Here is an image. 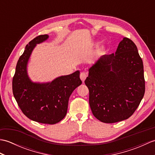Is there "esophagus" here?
I'll use <instances>...</instances> for the list:
<instances>
[{
	"instance_id": "34e87169",
	"label": "esophagus",
	"mask_w": 155,
	"mask_h": 155,
	"mask_svg": "<svg viewBox=\"0 0 155 155\" xmlns=\"http://www.w3.org/2000/svg\"><path fill=\"white\" fill-rule=\"evenodd\" d=\"M87 77V74L86 73V72H82L81 74H80V78H81V79L82 80V81H83V82H84L85 81Z\"/></svg>"
}]
</instances>
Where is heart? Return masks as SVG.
Instances as JSON below:
<instances>
[{
  "label": "heart",
  "instance_id": "b5f03b06",
  "mask_svg": "<svg viewBox=\"0 0 155 155\" xmlns=\"http://www.w3.org/2000/svg\"><path fill=\"white\" fill-rule=\"evenodd\" d=\"M97 44H98L97 42V43H95V45H97ZM106 52H107V47L104 45H101L98 49V54H104L106 53Z\"/></svg>",
  "mask_w": 155,
  "mask_h": 155
}]
</instances>
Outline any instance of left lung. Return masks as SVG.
I'll list each match as a JSON object with an SVG mask.
<instances>
[{
  "mask_svg": "<svg viewBox=\"0 0 155 155\" xmlns=\"http://www.w3.org/2000/svg\"><path fill=\"white\" fill-rule=\"evenodd\" d=\"M84 83L98 120L114 123L129 118L145 91L143 63L135 44L123 38L114 54L102 56L88 69Z\"/></svg>",
  "mask_w": 155,
  "mask_h": 155,
  "instance_id": "obj_1",
  "label": "left lung"
}]
</instances>
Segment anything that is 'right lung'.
<instances>
[{"instance_id":"1","label":"right lung","mask_w":155,"mask_h":155,"mask_svg":"<svg viewBox=\"0 0 155 155\" xmlns=\"http://www.w3.org/2000/svg\"><path fill=\"white\" fill-rule=\"evenodd\" d=\"M48 37V35H39L26 46L16 64L12 92L25 116L38 123L54 124L66 116L69 97L82 81L79 71L48 83H34L30 79L27 64L31 54L37 44L47 41Z\"/></svg>"}]
</instances>
